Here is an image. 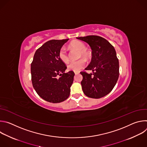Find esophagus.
I'll return each mask as SVG.
<instances>
[{"label":"esophagus","mask_w":147,"mask_h":147,"mask_svg":"<svg viewBox=\"0 0 147 147\" xmlns=\"http://www.w3.org/2000/svg\"><path fill=\"white\" fill-rule=\"evenodd\" d=\"M78 73H79V72H78V71H75V72H74V74H76V75H77V74H78Z\"/></svg>","instance_id":"esophagus-1"}]
</instances>
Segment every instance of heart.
<instances>
[{"instance_id": "heart-1", "label": "heart", "mask_w": 147, "mask_h": 147, "mask_svg": "<svg viewBox=\"0 0 147 147\" xmlns=\"http://www.w3.org/2000/svg\"><path fill=\"white\" fill-rule=\"evenodd\" d=\"M70 46L71 48L77 49L80 51V57H83L84 58H88L90 56V53L86 49V45L80 40H74L70 43ZM59 57L60 59L65 63L69 61V55L67 52L65 47H63L60 48L59 52ZM86 65V61L82 59L78 60L77 61H71L67 65V69L73 71H79Z\"/></svg>"}]
</instances>
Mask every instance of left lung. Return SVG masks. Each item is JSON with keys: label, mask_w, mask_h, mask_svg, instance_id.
<instances>
[{"label": "left lung", "mask_w": 147, "mask_h": 147, "mask_svg": "<svg viewBox=\"0 0 147 147\" xmlns=\"http://www.w3.org/2000/svg\"><path fill=\"white\" fill-rule=\"evenodd\" d=\"M87 42L92 49V59L85 69L92 70L88 74L82 71L81 82L84 94L92 98L98 99L108 95L113 90L119 76V64L114 47L105 38L89 35L77 37Z\"/></svg>", "instance_id": "obj_1"}]
</instances>
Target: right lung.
I'll return each instance as SVG.
<instances>
[{"instance_id":"add662e5","label":"right lung","mask_w":147,"mask_h":147,"mask_svg":"<svg viewBox=\"0 0 147 147\" xmlns=\"http://www.w3.org/2000/svg\"><path fill=\"white\" fill-rule=\"evenodd\" d=\"M68 40L47 42L36 51L31 65L33 87L40 98L49 102H63L70 95L74 73H65L67 67L59 57V50Z\"/></svg>"}]
</instances>
